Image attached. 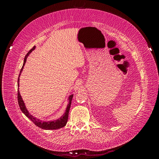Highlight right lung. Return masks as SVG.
Wrapping results in <instances>:
<instances>
[{
    "instance_id": "1",
    "label": "right lung",
    "mask_w": 159,
    "mask_h": 159,
    "mask_svg": "<svg viewBox=\"0 0 159 159\" xmlns=\"http://www.w3.org/2000/svg\"><path fill=\"white\" fill-rule=\"evenodd\" d=\"M36 48V46H34L33 48L29 51V52L26 54L25 57V60H24V64L23 66L21 67V69L20 71V75H19V78H18V81H17V85L18 88L20 87V76L21 75V71H22L26 61V58L28 57V56L29 55L32 51L35 50ZM19 89V88H18ZM72 98H73V95H71L68 98V104L66 106V109L65 110V112L64 114L61 116L60 118H59L58 119L54 120H49V121H45V120H41L37 118L36 117H34L32 116L30 113L29 112V111L26 109V107L25 106V102H24L22 98H21V96L20 93V91H17V99H18V104L19 106H20V108L21 109V111H22L25 115L26 116V117L28 118H29L32 122H33L35 125L38 127H39L40 128L44 129V130H57V129H60L61 128H63L64 126L66 125L67 120H68V117H69V111L70 109V107H71V100Z\"/></svg>"
}]
</instances>
